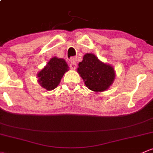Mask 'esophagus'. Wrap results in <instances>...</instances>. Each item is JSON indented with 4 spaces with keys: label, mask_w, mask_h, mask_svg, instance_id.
<instances>
[{
    "label": "esophagus",
    "mask_w": 153,
    "mask_h": 153,
    "mask_svg": "<svg viewBox=\"0 0 153 153\" xmlns=\"http://www.w3.org/2000/svg\"><path fill=\"white\" fill-rule=\"evenodd\" d=\"M76 62H75V61H71V62H70V68L72 70H75V69L76 68Z\"/></svg>",
    "instance_id": "esophagus-1"
}]
</instances>
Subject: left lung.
<instances>
[{"instance_id":"8db88e82","label":"left lung","mask_w":153,"mask_h":153,"mask_svg":"<svg viewBox=\"0 0 153 153\" xmlns=\"http://www.w3.org/2000/svg\"><path fill=\"white\" fill-rule=\"evenodd\" d=\"M77 72L85 85L94 92L106 91L113 84L116 74L113 67L100 61L93 53H86L79 63Z\"/></svg>"}]
</instances>
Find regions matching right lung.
Instances as JSON below:
<instances>
[{
    "label": "right lung",
    "mask_w": 153,
    "mask_h": 153,
    "mask_svg": "<svg viewBox=\"0 0 153 153\" xmlns=\"http://www.w3.org/2000/svg\"><path fill=\"white\" fill-rule=\"evenodd\" d=\"M68 71L65 59L53 56L37 74L38 82L42 88L51 91L59 84L64 74Z\"/></svg>",
    "instance_id": "add662e5"
}]
</instances>
